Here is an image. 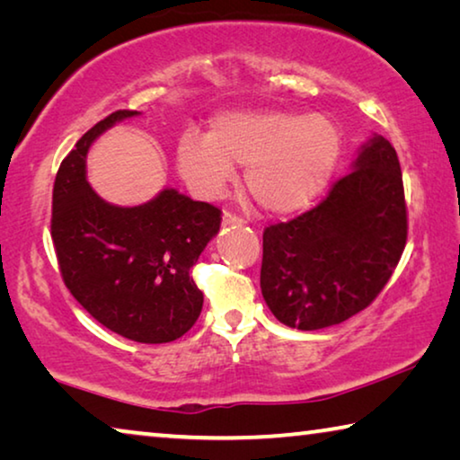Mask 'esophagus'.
Wrapping results in <instances>:
<instances>
[{"instance_id": "34e87169", "label": "esophagus", "mask_w": 460, "mask_h": 460, "mask_svg": "<svg viewBox=\"0 0 460 460\" xmlns=\"http://www.w3.org/2000/svg\"><path fill=\"white\" fill-rule=\"evenodd\" d=\"M243 219H241L239 215H235V213H231V211H223V223L225 225H233V223H241Z\"/></svg>"}]
</instances>
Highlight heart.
<instances>
[{
	"label": "heart",
	"instance_id": "1",
	"mask_svg": "<svg viewBox=\"0 0 460 460\" xmlns=\"http://www.w3.org/2000/svg\"><path fill=\"white\" fill-rule=\"evenodd\" d=\"M341 134L324 115L231 111L211 121L208 136L184 134L176 164L194 190L213 197L245 166L243 184L261 211L288 215L310 205L339 162Z\"/></svg>",
	"mask_w": 460,
	"mask_h": 460
}]
</instances>
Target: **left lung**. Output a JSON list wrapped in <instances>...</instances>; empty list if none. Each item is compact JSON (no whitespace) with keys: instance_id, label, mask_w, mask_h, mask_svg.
Masks as SVG:
<instances>
[{"instance_id":"8db88e82","label":"left lung","mask_w":460,"mask_h":460,"mask_svg":"<svg viewBox=\"0 0 460 460\" xmlns=\"http://www.w3.org/2000/svg\"><path fill=\"white\" fill-rule=\"evenodd\" d=\"M406 239L398 154L376 136L314 208L263 231V300L292 329L339 324L377 298Z\"/></svg>"}]
</instances>
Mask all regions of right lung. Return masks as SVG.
I'll list each match as a JSON object with an SVG mask.
<instances>
[{
	"mask_svg": "<svg viewBox=\"0 0 460 460\" xmlns=\"http://www.w3.org/2000/svg\"><path fill=\"white\" fill-rule=\"evenodd\" d=\"M139 115L119 109L95 123L62 160L50 233L62 282L109 331L136 342H170L197 323L202 292L190 268L221 227V211L174 189L139 207L109 205L87 182L91 144Z\"/></svg>",
	"mask_w": 460,
	"mask_h": 460,
	"instance_id": "obj_1",
	"label": "right lung"
}]
</instances>
